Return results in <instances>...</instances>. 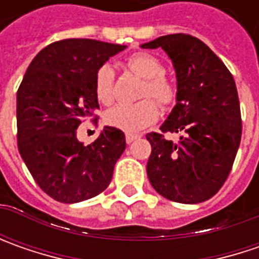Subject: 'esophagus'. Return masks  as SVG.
Wrapping results in <instances>:
<instances>
[{
  "label": "esophagus",
  "instance_id": "esophagus-1",
  "mask_svg": "<svg viewBox=\"0 0 259 259\" xmlns=\"http://www.w3.org/2000/svg\"><path fill=\"white\" fill-rule=\"evenodd\" d=\"M138 138H140V135L138 134H126L125 135V141H126V144H131L133 141L138 140Z\"/></svg>",
  "mask_w": 259,
  "mask_h": 259
}]
</instances>
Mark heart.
I'll return each mask as SVG.
<instances>
[{"mask_svg":"<svg viewBox=\"0 0 259 259\" xmlns=\"http://www.w3.org/2000/svg\"><path fill=\"white\" fill-rule=\"evenodd\" d=\"M130 70L141 76L144 83L140 98H147L135 104H118L106 111L105 122L125 133H137L153 125L160 116L157 102L163 108H170L177 99V88L164 75V65L150 53H135L128 60ZM115 72L112 66L105 63L95 73L94 89L99 102L111 104L114 101ZM153 97L156 102L148 100Z\"/></svg>","mask_w":259,"mask_h":259,"instance_id":"1","label":"heart"}]
</instances>
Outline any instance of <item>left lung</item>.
<instances>
[{"mask_svg":"<svg viewBox=\"0 0 259 259\" xmlns=\"http://www.w3.org/2000/svg\"><path fill=\"white\" fill-rule=\"evenodd\" d=\"M161 47L177 77V104L150 133L147 174L154 190L179 203H200L224 186L238 153L242 121L234 76L213 52L190 34H168L141 45ZM165 132H180L177 143Z\"/></svg>","mask_w":259,"mask_h":259,"instance_id":"8db88e82","label":"left lung"}]
</instances>
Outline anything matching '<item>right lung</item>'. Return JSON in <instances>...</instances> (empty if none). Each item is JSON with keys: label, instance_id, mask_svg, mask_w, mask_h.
I'll use <instances>...</instances> for the list:
<instances>
[{"label": "right lung", "instance_id": "add662e5", "mask_svg": "<svg viewBox=\"0 0 259 259\" xmlns=\"http://www.w3.org/2000/svg\"><path fill=\"white\" fill-rule=\"evenodd\" d=\"M124 49L91 38L55 41L38 52L18 88V151L35 183L57 202H83L111 183L126 145L124 133L105 126L85 147L76 130L99 109L96 70Z\"/></svg>", "mask_w": 259, "mask_h": 259}]
</instances>
